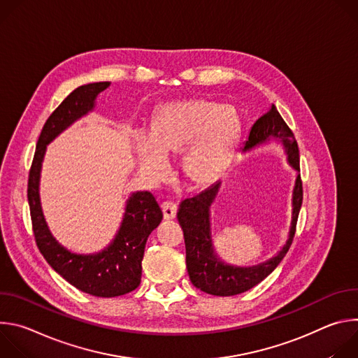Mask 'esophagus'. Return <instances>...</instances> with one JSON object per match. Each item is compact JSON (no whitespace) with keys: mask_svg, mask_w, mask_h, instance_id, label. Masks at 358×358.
Segmentation results:
<instances>
[{"mask_svg":"<svg viewBox=\"0 0 358 358\" xmlns=\"http://www.w3.org/2000/svg\"><path fill=\"white\" fill-rule=\"evenodd\" d=\"M162 210H163V215H164V220L166 221H170V220H174L177 217V206L173 202H163L162 203Z\"/></svg>","mask_w":358,"mask_h":358,"instance_id":"1","label":"esophagus"}]
</instances>
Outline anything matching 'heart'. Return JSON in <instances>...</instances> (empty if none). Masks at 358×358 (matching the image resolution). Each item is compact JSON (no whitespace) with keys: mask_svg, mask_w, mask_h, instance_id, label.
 Here are the masks:
<instances>
[{"mask_svg":"<svg viewBox=\"0 0 358 358\" xmlns=\"http://www.w3.org/2000/svg\"><path fill=\"white\" fill-rule=\"evenodd\" d=\"M241 136V119L229 105L208 99H187L160 106L148 131L131 133L138 173L151 182L170 174V156L181 152L184 177L198 187L218 181L227 171Z\"/></svg>","mask_w":358,"mask_h":358,"instance_id":"heart-1","label":"heart"}]
</instances>
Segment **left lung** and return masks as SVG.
Segmentation results:
<instances>
[{
  "label": "left lung",
  "instance_id": "1",
  "mask_svg": "<svg viewBox=\"0 0 358 358\" xmlns=\"http://www.w3.org/2000/svg\"><path fill=\"white\" fill-rule=\"evenodd\" d=\"M272 141L283 147L287 164L296 171L290 199L292 218L287 239L272 258L258 265L239 266L225 262L218 255L213 239L211 211L221 181H217L199 195L181 202L177 217L184 231L187 271L192 285L202 292L214 296H234L252 289L278 268L292 245L303 199L299 147L292 130L287 127L275 105H271L268 112L253 123L248 140L243 143L242 152H249Z\"/></svg>",
  "mask_w": 358,
  "mask_h": 358
}]
</instances>
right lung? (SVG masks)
<instances>
[{"label":"right lung","mask_w":358,"mask_h":358,"mask_svg":"<svg viewBox=\"0 0 358 358\" xmlns=\"http://www.w3.org/2000/svg\"><path fill=\"white\" fill-rule=\"evenodd\" d=\"M109 86L110 82H97L76 87L48 117L36 143L28 180L32 228L43 258L72 286L97 297L122 296L140 285L147 238L163 220L160 206L148 191L131 192L126 199L120 227L110 243L94 253H76L65 248L50 232L42 211L39 182L48 144L92 113L97 96Z\"/></svg>","instance_id":"1"}]
</instances>
